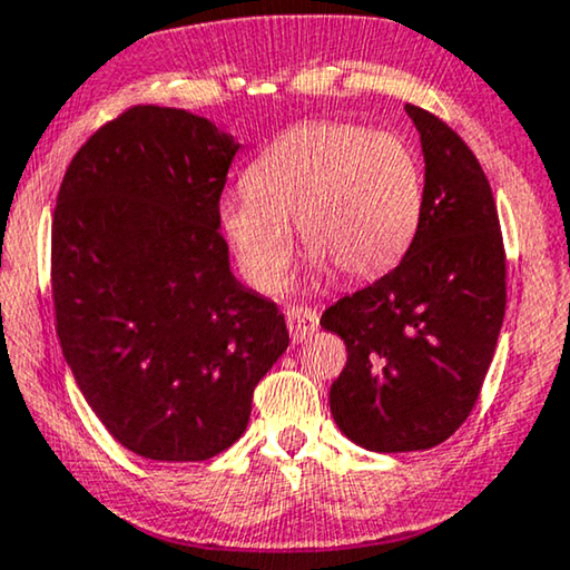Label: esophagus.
Masks as SVG:
<instances>
[{"instance_id":"1","label":"esophagus","mask_w":570,"mask_h":570,"mask_svg":"<svg viewBox=\"0 0 570 570\" xmlns=\"http://www.w3.org/2000/svg\"><path fill=\"white\" fill-rule=\"evenodd\" d=\"M286 326L294 342H305L318 331V313L313 307H289L286 309Z\"/></svg>"}]
</instances>
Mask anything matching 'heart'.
<instances>
[{"instance_id": "b5f03b06", "label": "heart", "mask_w": 570, "mask_h": 570, "mask_svg": "<svg viewBox=\"0 0 570 570\" xmlns=\"http://www.w3.org/2000/svg\"><path fill=\"white\" fill-rule=\"evenodd\" d=\"M423 170L397 134L299 124L276 136L218 205L220 232L249 284L278 292L294 255L292 223L315 268L368 281L394 268L423 218Z\"/></svg>"}]
</instances>
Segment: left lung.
<instances>
[{
	"instance_id": "obj_1",
	"label": "left lung",
	"mask_w": 570,
	"mask_h": 570,
	"mask_svg": "<svg viewBox=\"0 0 570 570\" xmlns=\"http://www.w3.org/2000/svg\"><path fill=\"white\" fill-rule=\"evenodd\" d=\"M405 110L426 163L421 228L397 268L321 318L347 344L331 415L373 452L429 450L463 426L505 318V247L484 170L444 120Z\"/></svg>"
}]
</instances>
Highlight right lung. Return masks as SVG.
<instances>
[{
  "mask_svg": "<svg viewBox=\"0 0 570 570\" xmlns=\"http://www.w3.org/2000/svg\"><path fill=\"white\" fill-rule=\"evenodd\" d=\"M236 153L207 118L136 105L78 149L57 194L62 355L102 426L147 460L232 446L289 347L276 302L236 281L218 232Z\"/></svg>",
  "mask_w": 570,
  "mask_h": 570,
  "instance_id": "obj_1",
  "label": "right lung"
}]
</instances>
